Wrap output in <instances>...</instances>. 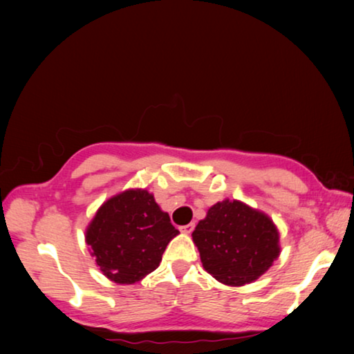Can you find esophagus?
I'll list each match as a JSON object with an SVG mask.
<instances>
[{
	"label": "esophagus",
	"instance_id": "obj_1",
	"mask_svg": "<svg viewBox=\"0 0 354 354\" xmlns=\"http://www.w3.org/2000/svg\"><path fill=\"white\" fill-rule=\"evenodd\" d=\"M194 227H195V223H194V221H192V223L184 225V226L179 227V230H181V232H185V234H190V232L194 231Z\"/></svg>",
	"mask_w": 354,
	"mask_h": 354
}]
</instances>
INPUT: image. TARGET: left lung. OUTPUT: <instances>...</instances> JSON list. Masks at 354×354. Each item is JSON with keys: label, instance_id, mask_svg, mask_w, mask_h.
<instances>
[{"label": "left lung", "instance_id": "1", "mask_svg": "<svg viewBox=\"0 0 354 354\" xmlns=\"http://www.w3.org/2000/svg\"><path fill=\"white\" fill-rule=\"evenodd\" d=\"M192 239L205 270L227 286L257 279L279 256V234L272 218L237 200L214 205Z\"/></svg>", "mask_w": 354, "mask_h": 354}]
</instances>
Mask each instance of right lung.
<instances>
[{"label":"right lung","mask_w":354,"mask_h":354,"mask_svg":"<svg viewBox=\"0 0 354 354\" xmlns=\"http://www.w3.org/2000/svg\"><path fill=\"white\" fill-rule=\"evenodd\" d=\"M178 232L148 190L129 189L103 203L87 226L86 242L104 277L134 284L159 267Z\"/></svg>","instance_id":"add662e5"}]
</instances>
